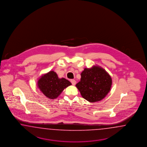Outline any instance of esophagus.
<instances>
[{"label": "esophagus", "mask_w": 147, "mask_h": 147, "mask_svg": "<svg viewBox=\"0 0 147 147\" xmlns=\"http://www.w3.org/2000/svg\"><path fill=\"white\" fill-rule=\"evenodd\" d=\"M71 84L73 85H76V81L75 80H71Z\"/></svg>", "instance_id": "esophagus-1"}]
</instances>
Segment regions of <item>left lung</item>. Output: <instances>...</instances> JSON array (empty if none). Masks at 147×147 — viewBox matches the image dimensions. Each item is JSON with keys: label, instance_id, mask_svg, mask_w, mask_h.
Segmentation results:
<instances>
[{"label": "left lung", "instance_id": "obj_1", "mask_svg": "<svg viewBox=\"0 0 147 147\" xmlns=\"http://www.w3.org/2000/svg\"><path fill=\"white\" fill-rule=\"evenodd\" d=\"M81 76L76 87L82 96L90 102L101 101L111 90V77L101 67L94 66L91 68H85Z\"/></svg>", "mask_w": 147, "mask_h": 147}]
</instances>
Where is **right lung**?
<instances>
[{
  "mask_svg": "<svg viewBox=\"0 0 147 147\" xmlns=\"http://www.w3.org/2000/svg\"><path fill=\"white\" fill-rule=\"evenodd\" d=\"M71 85L66 79H59L54 71H49L41 76L38 81V86L40 91L50 99L56 98L63 89Z\"/></svg>",
  "mask_w": 147,
  "mask_h": 147,
  "instance_id": "add662e5",
  "label": "right lung"
}]
</instances>
